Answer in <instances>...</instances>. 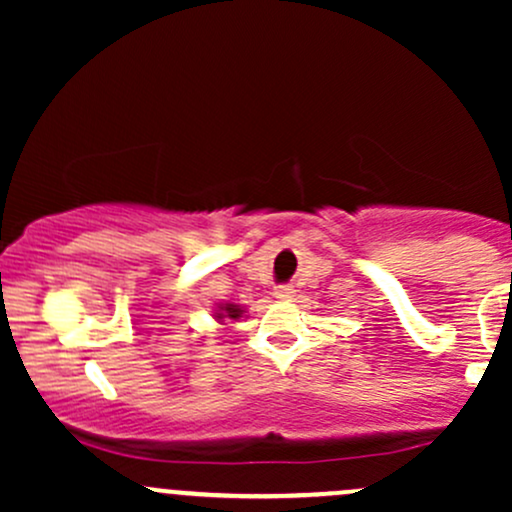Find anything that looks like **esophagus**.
<instances>
[{
  "mask_svg": "<svg viewBox=\"0 0 512 512\" xmlns=\"http://www.w3.org/2000/svg\"><path fill=\"white\" fill-rule=\"evenodd\" d=\"M274 296L279 298V301H289V298H293V286H289V284L276 286V289H274Z\"/></svg>",
  "mask_w": 512,
  "mask_h": 512,
  "instance_id": "obj_1",
  "label": "esophagus"
}]
</instances>
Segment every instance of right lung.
<instances>
[{
    "instance_id": "obj_1",
    "label": "right lung",
    "mask_w": 512,
    "mask_h": 512,
    "mask_svg": "<svg viewBox=\"0 0 512 512\" xmlns=\"http://www.w3.org/2000/svg\"><path fill=\"white\" fill-rule=\"evenodd\" d=\"M223 313H226L228 317H240V313H243V310H240L238 308V305H233V303H226V305H223ZM216 315H219V317H223L221 313H216Z\"/></svg>"
}]
</instances>
